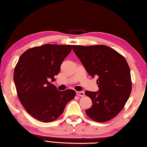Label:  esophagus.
Listing matches in <instances>:
<instances>
[{
	"mask_svg": "<svg viewBox=\"0 0 147 147\" xmlns=\"http://www.w3.org/2000/svg\"><path fill=\"white\" fill-rule=\"evenodd\" d=\"M76 95L78 96H84V93L83 91H76Z\"/></svg>",
	"mask_w": 147,
	"mask_h": 147,
	"instance_id": "obj_1",
	"label": "esophagus"
}]
</instances>
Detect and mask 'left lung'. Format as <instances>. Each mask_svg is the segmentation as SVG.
<instances>
[{
    "label": "left lung",
    "mask_w": 147,
    "mask_h": 147,
    "mask_svg": "<svg viewBox=\"0 0 147 147\" xmlns=\"http://www.w3.org/2000/svg\"><path fill=\"white\" fill-rule=\"evenodd\" d=\"M88 74L97 76V92L86 91L92 106L86 110L93 121L104 123L119 113L131 91L130 70L127 61L118 52L104 45H73Z\"/></svg>",
    "instance_id": "left-lung-1"
}]
</instances>
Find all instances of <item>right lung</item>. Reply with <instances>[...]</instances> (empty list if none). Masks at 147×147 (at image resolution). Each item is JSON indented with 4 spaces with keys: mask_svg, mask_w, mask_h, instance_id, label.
<instances>
[{
    "mask_svg": "<svg viewBox=\"0 0 147 147\" xmlns=\"http://www.w3.org/2000/svg\"><path fill=\"white\" fill-rule=\"evenodd\" d=\"M72 50L71 45L46 44L26 51L14 69L17 96L26 111L43 123L55 121L66 104L74 98L72 89L60 91L51 82L55 81L63 59Z\"/></svg>",
    "mask_w": 147,
    "mask_h": 147,
    "instance_id": "right-lung-1",
    "label": "right lung"
}]
</instances>
